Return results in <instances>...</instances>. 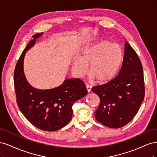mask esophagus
Segmentation results:
<instances>
[{"mask_svg": "<svg viewBox=\"0 0 157 157\" xmlns=\"http://www.w3.org/2000/svg\"><path fill=\"white\" fill-rule=\"evenodd\" d=\"M86 87L88 92H91V88H92L91 86H90V85H88V84H86Z\"/></svg>", "mask_w": 157, "mask_h": 157, "instance_id": "34e87169", "label": "esophagus"}]
</instances>
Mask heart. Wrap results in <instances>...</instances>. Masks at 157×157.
<instances>
[{
	"label": "heart",
	"instance_id": "obj_1",
	"mask_svg": "<svg viewBox=\"0 0 157 157\" xmlns=\"http://www.w3.org/2000/svg\"><path fill=\"white\" fill-rule=\"evenodd\" d=\"M122 60L121 46L103 40L84 47L80 58L73 61L71 70L76 77H82L87 73L90 65V75L98 82H106L115 75Z\"/></svg>",
	"mask_w": 157,
	"mask_h": 157
}]
</instances>
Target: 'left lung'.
Wrapping results in <instances>:
<instances>
[{
  "mask_svg": "<svg viewBox=\"0 0 157 157\" xmlns=\"http://www.w3.org/2000/svg\"><path fill=\"white\" fill-rule=\"evenodd\" d=\"M92 91L100 99L95 117L102 124L121 128L136 116L145 96L144 71L138 56L127 41L118 75L105 84L93 87Z\"/></svg>",
  "mask_w": 157,
  "mask_h": 157,
  "instance_id": "obj_1",
  "label": "left lung"
}]
</instances>
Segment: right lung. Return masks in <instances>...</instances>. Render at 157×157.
Here are the masks:
<instances>
[{
	"instance_id": "1",
	"label": "right lung",
	"mask_w": 157,
	"mask_h": 157,
	"mask_svg": "<svg viewBox=\"0 0 157 157\" xmlns=\"http://www.w3.org/2000/svg\"><path fill=\"white\" fill-rule=\"evenodd\" d=\"M42 35L43 33L33 35L23 51L14 71L13 81L16 101L23 115L35 127L53 132L70 122L74 103L86 96L88 91L82 80L78 78L65 79L60 86L48 90L35 88L28 82L23 71L25 56Z\"/></svg>"
}]
</instances>
